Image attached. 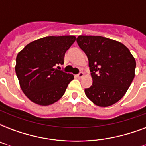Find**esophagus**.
<instances>
[{"label": "esophagus", "mask_w": 146, "mask_h": 146, "mask_svg": "<svg viewBox=\"0 0 146 146\" xmlns=\"http://www.w3.org/2000/svg\"><path fill=\"white\" fill-rule=\"evenodd\" d=\"M83 76H84V73H82V72H80V73H78L77 75H76V76L77 78H82Z\"/></svg>", "instance_id": "obj_1"}]
</instances>
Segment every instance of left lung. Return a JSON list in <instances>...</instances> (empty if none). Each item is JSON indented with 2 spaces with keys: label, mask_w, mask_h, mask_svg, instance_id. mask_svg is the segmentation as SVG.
I'll list each match as a JSON object with an SVG mask.
<instances>
[{
  "label": "left lung",
  "mask_w": 146,
  "mask_h": 146,
  "mask_svg": "<svg viewBox=\"0 0 146 146\" xmlns=\"http://www.w3.org/2000/svg\"><path fill=\"white\" fill-rule=\"evenodd\" d=\"M76 42L86 54L92 84L86 96L100 107L121 99L135 76L136 60L124 44L102 36L80 35Z\"/></svg>",
  "instance_id": "obj_1"
}]
</instances>
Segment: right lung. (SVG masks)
<instances>
[{
	"label": "right lung",
	"instance_id": "right-lung-1",
	"mask_svg": "<svg viewBox=\"0 0 146 146\" xmlns=\"http://www.w3.org/2000/svg\"><path fill=\"white\" fill-rule=\"evenodd\" d=\"M73 35L48 36L28 44L17 54L15 70L22 90L40 105L54 103L65 93L73 74L60 70Z\"/></svg>",
	"mask_w": 146,
	"mask_h": 146
}]
</instances>
